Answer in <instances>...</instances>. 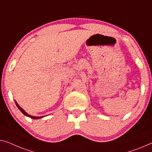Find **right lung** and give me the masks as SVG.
<instances>
[{"instance_id":"obj_1","label":"right lung","mask_w":152,"mask_h":152,"mask_svg":"<svg viewBox=\"0 0 152 152\" xmlns=\"http://www.w3.org/2000/svg\"><path fill=\"white\" fill-rule=\"evenodd\" d=\"M15 104H16V106H17V107L19 108V110H20V111H21L22 113H23V114L24 115H26V116H27V117H31V118H32V119H39V118H42V117H34V116H31V115H28V113H26L25 111H24V109H22V108L20 107V106L18 105V104L15 101Z\"/></svg>"}]
</instances>
